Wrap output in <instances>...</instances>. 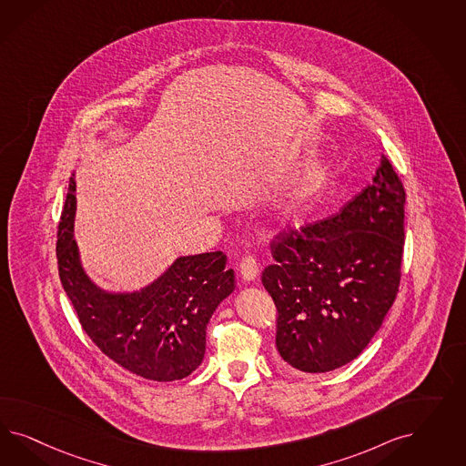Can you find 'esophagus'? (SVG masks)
<instances>
[{
  "label": "esophagus",
  "mask_w": 466,
  "mask_h": 466,
  "mask_svg": "<svg viewBox=\"0 0 466 466\" xmlns=\"http://www.w3.org/2000/svg\"><path fill=\"white\" fill-rule=\"evenodd\" d=\"M239 269L242 279H244V280H248V282H251V280H254V279L258 277L259 267H258L256 258L251 256V254H248V256H244V258L240 259Z\"/></svg>",
  "instance_id": "obj_1"
}]
</instances>
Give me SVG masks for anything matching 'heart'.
<instances>
[{
    "label": "heart",
    "instance_id": "heart-1",
    "mask_svg": "<svg viewBox=\"0 0 466 466\" xmlns=\"http://www.w3.org/2000/svg\"><path fill=\"white\" fill-rule=\"evenodd\" d=\"M306 195H308V189H306V187H302V189L297 193L296 198H294V205H300V203L304 201Z\"/></svg>",
    "mask_w": 466,
    "mask_h": 466
}]
</instances>
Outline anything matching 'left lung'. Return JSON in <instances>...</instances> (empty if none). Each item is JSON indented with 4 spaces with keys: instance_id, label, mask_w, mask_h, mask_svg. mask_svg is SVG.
<instances>
[{
    "instance_id": "1",
    "label": "left lung",
    "mask_w": 466,
    "mask_h": 466,
    "mask_svg": "<svg viewBox=\"0 0 466 466\" xmlns=\"http://www.w3.org/2000/svg\"><path fill=\"white\" fill-rule=\"evenodd\" d=\"M405 187L381 157L372 183L329 218L290 227L269 242L261 282L277 308L287 366L328 372L367 347L393 306L405 244Z\"/></svg>"
}]
</instances>
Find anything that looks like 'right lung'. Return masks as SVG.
<instances>
[{
	"label": "right lung",
	"mask_w": 466,
	"mask_h": 466,
	"mask_svg": "<svg viewBox=\"0 0 466 466\" xmlns=\"http://www.w3.org/2000/svg\"><path fill=\"white\" fill-rule=\"evenodd\" d=\"M75 179L57 226L59 279L85 333L100 352L133 374L176 381L197 369L213 310L236 287L222 251L176 259L157 282L135 294H106L86 279L73 240Z\"/></svg>",
	"instance_id": "obj_1"
}]
</instances>
